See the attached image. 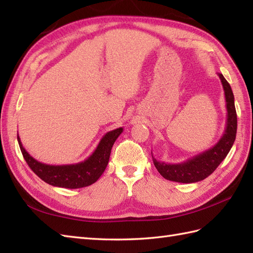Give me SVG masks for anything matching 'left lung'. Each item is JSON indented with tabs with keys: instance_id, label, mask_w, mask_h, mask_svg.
Masks as SVG:
<instances>
[{
	"instance_id": "obj_1",
	"label": "left lung",
	"mask_w": 253,
	"mask_h": 253,
	"mask_svg": "<svg viewBox=\"0 0 253 253\" xmlns=\"http://www.w3.org/2000/svg\"><path fill=\"white\" fill-rule=\"evenodd\" d=\"M218 77L223 84L227 110L226 126H225L223 136L213 147L181 163L170 164L160 162L152 155L154 166L165 179L184 182V184H191V182L206 179L223 162V160L226 158L232 149L236 139V132H237V114H236L235 109V99L227 80L224 78L222 74H218Z\"/></svg>"
}]
</instances>
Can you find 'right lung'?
I'll list each match as a JSON object with an SVG mask.
<instances>
[{"instance_id": "1", "label": "right lung", "mask_w": 253, "mask_h": 253, "mask_svg": "<svg viewBox=\"0 0 253 253\" xmlns=\"http://www.w3.org/2000/svg\"><path fill=\"white\" fill-rule=\"evenodd\" d=\"M122 132L123 127L106 132L88 159L79 163L66 165H50L39 162L26 151L18 133L17 140L27 164L38 177L52 186L77 189L92 185L100 178L109 164L113 144Z\"/></svg>"}]
</instances>
